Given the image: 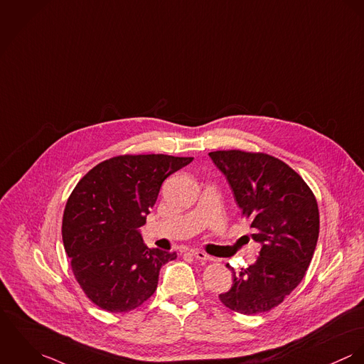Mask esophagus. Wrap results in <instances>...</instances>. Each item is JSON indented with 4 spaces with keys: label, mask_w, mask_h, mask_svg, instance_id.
I'll return each instance as SVG.
<instances>
[{
    "label": "esophagus",
    "mask_w": 364,
    "mask_h": 364,
    "mask_svg": "<svg viewBox=\"0 0 364 364\" xmlns=\"http://www.w3.org/2000/svg\"><path fill=\"white\" fill-rule=\"evenodd\" d=\"M193 255H194L197 259L203 261V262H206V261H212V258H210L208 254H205L203 251H193Z\"/></svg>",
    "instance_id": "1"
}]
</instances>
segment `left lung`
<instances>
[{"label": "left lung", "instance_id": "left-lung-1", "mask_svg": "<svg viewBox=\"0 0 364 364\" xmlns=\"http://www.w3.org/2000/svg\"><path fill=\"white\" fill-rule=\"evenodd\" d=\"M212 162L225 174L242 215L261 244L259 257L236 274L220 301L245 316L281 304L306 275L318 233L320 213L313 191L286 163L242 151H216Z\"/></svg>", "mask_w": 364, "mask_h": 364}]
</instances>
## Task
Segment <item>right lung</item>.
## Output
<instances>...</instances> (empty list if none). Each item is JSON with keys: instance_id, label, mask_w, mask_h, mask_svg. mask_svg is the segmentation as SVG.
Wrapping results in <instances>:
<instances>
[{"instance_id": "obj_1", "label": "right lung", "mask_w": 364, "mask_h": 364, "mask_svg": "<svg viewBox=\"0 0 364 364\" xmlns=\"http://www.w3.org/2000/svg\"><path fill=\"white\" fill-rule=\"evenodd\" d=\"M193 159L116 156L95 166L74 188L63 216V242L82 290L100 309H136L155 293L162 265L177 258L146 247L139 228L163 181Z\"/></svg>"}]
</instances>
